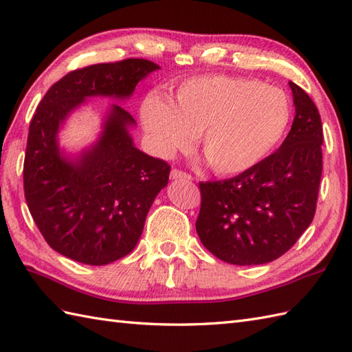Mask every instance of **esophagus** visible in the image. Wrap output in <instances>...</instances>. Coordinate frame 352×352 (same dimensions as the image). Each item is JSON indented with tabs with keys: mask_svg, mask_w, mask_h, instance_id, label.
<instances>
[{
	"mask_svg": "<svg viewBox=\"0 0 352 352\" xmlns=\"http://www.w3.org/2000/svg\"><path fill=\"white\" fill-rule=\"evenodd\" d=\"M169 177H170V179H189V182L192 179V177L189 174H186V173H183V170H178V169L170 170Z\"/></svg>",
	"mask_w": 352,
	"mask_h": 352,
	"instance_id": "obj_1",
	"label": "esophagus"
}]
</instances>
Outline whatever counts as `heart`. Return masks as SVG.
Instances as JSON below:
<instances>
[{
    "instance_id": "obj_1",
    "label": "heart",
    "mask_w": 352,
    "mask_h": 352,
    "mask_svg": "<svg viewBox=\"0 0 352 352\" xmlns=\"http://www.w3.org/2000/svg\"><path fill=\"white\" fill-rule=\"evenodd\" d=\"M292 104L283 89L249 78L199 76L178 87L174 99L146 97L141 122L153 151L169 157L196 135L204 163L220 175L259 165L287 135Z\"/></svg>"
}]
</instances>
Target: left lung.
Listing matches in <instances>:
<instances>
[{
    "label": "left lung",
    "mask_w": 352,
    "mask_h": 352,
    "mask_svg": "<svg viewBox=\"0 0 352 352\" xmlns=\"http://www.w3.org/2000/svg\"><path fill=\"white\" fill-rule=\"evenodd\" d=\"M296 117L279 150L246 173L199 183L196 232L208 252L234 265L282 256L312 223L322 174V122L312 99L294 82Z\"/></svg>",
    "instance_id": "obj_1"
}]
</instances>
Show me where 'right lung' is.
Here are the masks:
<instances>
[{"instance_id":"1","label":"right lung","mask_w":352,"mask_h":352,"mask_svg":"<svg viewBox=\"0 0 352 352\" xmlns=\"http://www.w3.org/2000/svg\"><path fill=\"white\" fill-rule=\"evenodd\" d=\"M160 65L130 58L75 70L54 84L31 120L23 189L46 243L63 256L106 265L129 255L169 179V165L135 145L133 117L109 103L96 141L69 153L60 130L94 97L127 102Z\"/></svg>"}]
</instances>
